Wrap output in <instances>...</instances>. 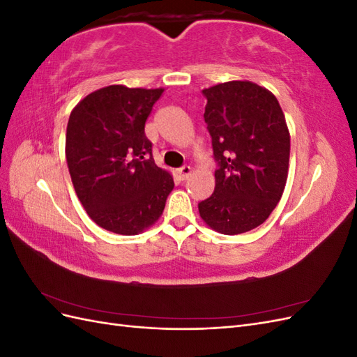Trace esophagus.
<instances>
[{"instance_id":"obj_1","label":"esophagus","mask_w":357,"mask_h":357,"mask_svg":"<svg viewBox=\"0 0 357 357\" xmlns=\"http://www.w3.org/2000/svg\"><path fill=\"white\" fill-rule=\"evenodd\" d=\"M190 174H192V168H190L189 165H185V167H181V168L178 169V177H180V180H188Z\"/></svg>"}]
</instances>
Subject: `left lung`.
Segmentation results:
<instances>
[{
  "label": "left lung",
  "mask_w": 357,
  "mask_h": 357,
  "mask_svg": "<svg viewBox=\"0 0 357 357\" xmlns=\"http://www.w3.org/2000/svg\"><path fill=\"white\" fill-rule=\"evenodd\" d=\"M204 121L218 169L202 220L225 235L252 231L273 213L287 180L290 135L275 96L252 82L204 89Z\"/></svg>",
  "instance_id": "left-lung-1"
}]
</instances>
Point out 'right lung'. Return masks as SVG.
<instances>
[{
  "label": "right lung",
  "mask_w": 357,
  "mask_h": 357,
  "mask_svg": "<svg viewBox=\"0 0 357 357\" xmlns=\"http://www.w3.org/2000/svg\"><path fill=\"white\" fill-rule=\"evenodd\" d=\"M164 89L112 84L89 93L70 114L66 155L75 193L101 228L137 235L165 208L174 180L156 167L144 132Z\"/></svg>",
  "instance_id": "right-lung-1"
}]
</instances>
